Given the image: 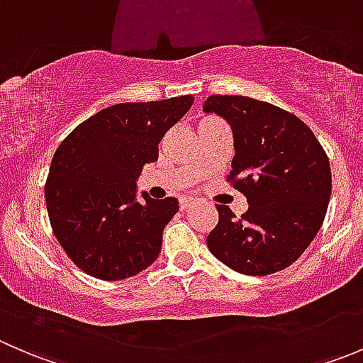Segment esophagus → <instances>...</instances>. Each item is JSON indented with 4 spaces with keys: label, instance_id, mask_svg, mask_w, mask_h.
Masks as SVG:
<instances>
[{
    "label": "esophagus",
    "instance_id": "34e87169",
    "mask_svg": "<svg viewBox=\"0 0 363 363\" xmlns=\"http://www.w3.org/2000/svg\"><path fill=\"white\" fill-rule=\"evenodd\" d=\"M191 203H193V199H188V196H186V199H181V208L182 211H186V208H189L191 207Z\"/></svg>",
    "mask_w": 363,
    "mask_h": 363
}]
</instances>
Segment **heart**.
Instances as JSON below:
<instances>
[{"instance_id":"heart-1","label":"heart","mask_w":363,"mask_h":363,"mask_svg":"<svg viewBox=\"0 0 363 363\" xmlns=\"http://www.w3.org/2000/svg\"><path fill=\"white\" fill-rule=\"evenodd\" d=\"M208 121H216V119H212V117H208V119H203L202 123H208ZM202 123H200V124H202Z\"/></svg>"}]
</instances>
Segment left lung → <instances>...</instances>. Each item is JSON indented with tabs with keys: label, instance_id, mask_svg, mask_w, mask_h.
<instances>
[{
	"label": "left lung",
	"instance_id": "obj_1",
	"mask_svg": "<svg viewBox=\"0 0 363 363\" xmlns=\"http://www.w3.org/2000/svg\"><path fill=\"white\" fill-rule=\"evenodd\" d=\"M203 111L232 128L228 181L250 205L239 219L228 205H216L219 221L207 237L208 251L246 276L279 272L323 225L332 193L327 152L306 123L267 101L212 94Z\"/></svg>",
	"mask_w": 363,
	"mask_h": 363
}]
</instances>
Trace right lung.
<instances>
[{"instance_id":"obj_1","label":"right lung","mask_w":363,"mask_h":363,"mask_svg":"<svg viewBox=\"0 0 363 363\" xmlns=\"http://www.w3.org/2000/svg\"><path fill=\"white\" fill-rule=\"evenodd\" d=\"M191 94L104 108L61 142L45 182L50 226L73 263L89 276L119 281L147 269L161 251L177 199L156 200L137 179L158 160L163 135L191 108Z\"/></svg>"}]
</instances>
